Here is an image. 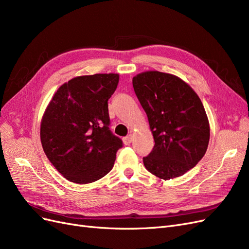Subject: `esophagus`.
<instances>
[{
  "label": "esophagus",
  "instance_id": "1",
  "mask_svg": "<svg viewBox=\"0 0 249 249\" xmlns=\"http://www.w3.org/2000/svg\"><path fill=\"white\" fill-rule=\"evenodd\" d=\"M133 138H134V136L133 135H129V136H126V137H124L123 140H124V143L125 145H127V144H130V143L133 141Z\"/></svg>",
  "mask_w": 249,
  "mask_h": 249
}]
</instances>
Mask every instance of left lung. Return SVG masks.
<instances>
[{
    "label": "left lung",
    "mask_w": 249,
    "mask_h": 249,
    "mask_svg": "<svg viewBox=\"0 0 249 249\" xmlns=\"http://www.w3.org/2000/svg\"><path fill=\"white\" fill-rule=\"evenodd\" d=\"M133 87L155 140L153 150L143 158L145 168L163 179L185 175L205 156L210 140L198 95L182 79L157 71L137 74Z\"/></svg>",
    "instance_id": "left-lung-1"
}]
</instances>
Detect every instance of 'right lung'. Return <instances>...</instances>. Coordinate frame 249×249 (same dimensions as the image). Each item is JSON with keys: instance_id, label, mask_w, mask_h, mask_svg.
Listing matches in <instances>:
<instances>
[{"instance_id": "obj_1", "label": "right lung", "mask_w": 249, "mask_h": 249, "mask_svg": "<svg viewBox=\"0 0 249 249\" xmlns=\"http://www.w3.org/2000/svg\"><path fill=\"white\" fill-rule=\"evenodd\" d=\"M119 74L95 73L70 80L53 96L40 124L44 154L71 182L88 184L112 169L123 141L109 129L108 100Z\"/></svg>"}]
</instances>
